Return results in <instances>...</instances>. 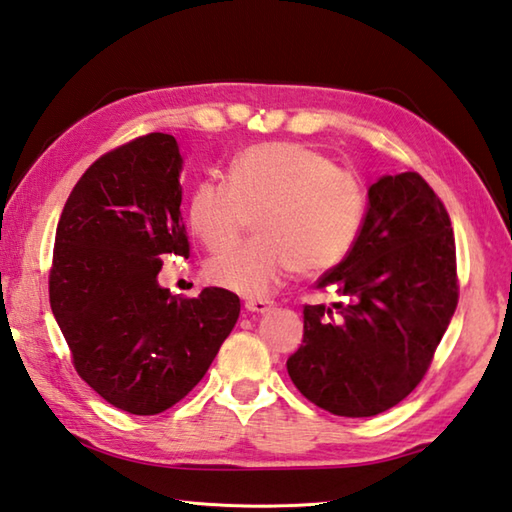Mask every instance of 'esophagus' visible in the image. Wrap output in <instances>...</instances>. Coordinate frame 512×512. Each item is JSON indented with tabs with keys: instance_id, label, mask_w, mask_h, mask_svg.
<instances>
[{
	"instance_id": "obj_1",
	"label": "esophagus",
	"mask_w": 512,
	"mask_h": 512,
	"mask_svg": "<svg viewBox=\"0 0 512 512\" xmlns=\"http://www.w3.org/2000/svg\"><path fill=\"white\" fill-rule=\"evenodd\" d=\"M245 307L247 312H254V314H265L274 307L272 301H267V298H249V301H245Z\"/></svg>"
}]
</instances>
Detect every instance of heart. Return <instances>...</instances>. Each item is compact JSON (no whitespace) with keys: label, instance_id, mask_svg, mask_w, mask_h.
<instances>
[{"label":"heart","instance_id":"heart-1","mask_svg":"<svg viewBox=\"0 0 512 512\" xmlns=\"http://www.w3.org/2000/svg\"><path fill=\"white\" fill-rule=\"evenodd\" d=\"M363 187L354 173L312 147L267 142L231 162L229 182L202 180L187 205L196 238L220 252L243 236L256 214L258 236L211 258V283L263 298L298 269L325 272L350 252L363 218Z\"/></svg>","mask_w":512,"mask_h":512}]
</instances>
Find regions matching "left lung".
Here are the masks:
<instances>
[{"instance_id": "8db88e82", "label": "left lung", "mask_w": 512, "mask_h": 512, "mask_svg": "<svg viewBox=\"0 0 512 512\" xmlns=\"http://www.w3.org/2000/svg\"><path fill=\"white\" fill-rule=\"evenodd\" d=\"M327 285L345 303L303 307L289 379L318 408L374 417L421 383L459 301L450 216L419 173L374 182L352 249L318 278Z\"/></svg>"}]
</instances>
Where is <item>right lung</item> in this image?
Here are the masks:
<instances>
[{
    "instance_id": "obj_1",
    "label": "right lung",
    "mask_w": 512,
    "mask_h": 512,
    "mask_svg": "<svg viewBox=\"0 0 512 512\" xmlns=\"http://www.w3.org/2000/svg\"><path fill=\"white\" fill-rule=\"evenodd\" d=\"M182 158L169 133L104 153L77 180L55 231L51 310L77 374L124 412H165L196 388L234 330L240 298L158 285L160 256L189 258Z\"/></svg>"
}]
</instances>
